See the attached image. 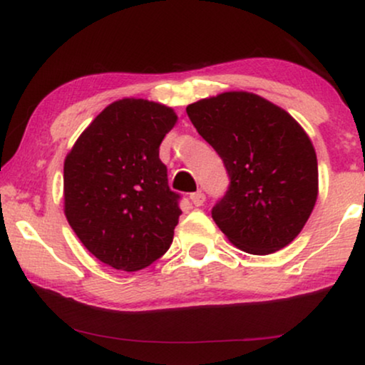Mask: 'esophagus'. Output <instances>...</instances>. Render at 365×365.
<instances>
[{
	"mask_svg": "<svg viewBox=\"0 0 365 365\" xmlns=\"http://www.w3.org/2000/svg\"><path fill=\"white\" fill-rule=\"evenodd\" d=\"M190 200H192V204L195 205V207H200V205H204L205 195H204V193H202L200 190H198V192H195V193H192Z\"/></svg>",
	"mask_w": 365,
	"mask_h": 365,
	"instance_id": "34e87169",
	"label": "esophagus"
}]
</instances>
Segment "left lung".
Instances as JSON below:
<instances>
[{"mask_svg":"<svg viewBox=\"0 0 365 365\" xmlns=\"http://www.w3.org/2000/svg\"><path fill=\"white\" fill-rule=\"evenodd\" d=\"M187 114L229 173V190L212 209L225 237L256 256L292 244L318 197L317 153L305 129L283 108L246 91L200 99Z\"/></svg>","mask_w":365,"mask_h":365,"instance_id":"1","label":"left lung"}]
</instances>
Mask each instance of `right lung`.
Masks as SVG:
<instances>
[{
    "mask_svg": "<svg viewBox=\"0 0 365 365\" xmlns=\"http://www.w3.org/2000/svg\"><path fill=\"white\" fill-rule=\"evenodd\" d=\"M177 119L155 101H114L63 161V214L87 251L114 269H143L173 241L182 210L160 145Z\"/></svg>",
    "mask_w": 365,
    "mask_h": 365,
    "instance_id": "right-lung-1",
    "label": "right lung"
}]
</instances>
